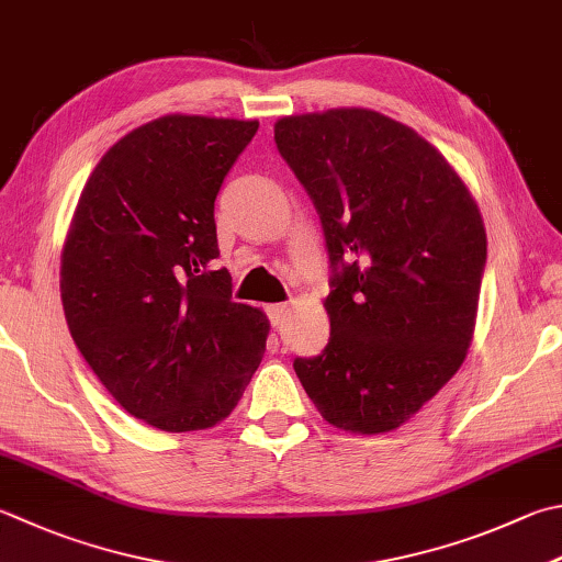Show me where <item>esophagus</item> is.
I'll return each instance as SVG.
<instances>
[{
  "mask_svg": "<svg viewBox=\"0 0 562 562\" xmlns=\"http://www.w3.org/2000/svg\"><path fill=\"white\" fill-rule=\"evenodd\" d=\"M267 313H269V321L273 323V325H281L285 317H289V313H291V308L285 303H279V305H269L267 308Z\"/></svg>",
  "mask_w": 562,
  "mask_h": 562,
  "instance_id": "1",
  "label": "esophagus"
}]
</instances>
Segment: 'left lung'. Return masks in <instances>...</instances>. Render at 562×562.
Instances as JSON below:
<instances>
[{
	"mask_svg": "<svg viewBox=\"0 0 562 562\" xmlns=\"http://www.w3.org/2000/svg\"><path fill=\"white\" fill-rule=\"evenodd\" d=\"M273 139L313 198L333 267L330 342L293 362L330 426L396 430L458 374L474 337L486 229L436 146L367 108L281 116Z\"/></svg>",
	"mask_w": 562,
	"mask_h": 562,
	"instance_id": "obj_1",
	"label": "left lung"
}]
</instances>
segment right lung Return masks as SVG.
Wrapping results in <instances>:
<instances>
[{"mask_svg":"<svg viewBox=\"0 0 562 562\" xmlns=\"http://www.w3.org/2000/svg\"><path fill=\"white\" fill-rule=\"evenodd\" d=\"M257 120L164 114L94 166L60 254V301L85 362L158 430L225 420L267 352L269 317L215 269V198Z\"/></svg>","mask_w":562,"mask_h":562,"instance_id":"obj_1","label":"right lung"}]
</instances>
